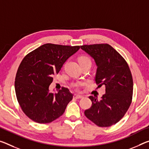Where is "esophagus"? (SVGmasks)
Segmentation results:
<instances>
[{
    "instance_id": "obj_1",
    "label": "esophagus",
    "mask_w": 149,
    "mask_h": 149,
    "mask_svg": "<svg viewBox=\"0 0 149 149\" xmlns=\"http://www.w3.org/2000/svg\"><path fill=\"white\" fill-rule=\"evenodd\" d=\"M82 97H82L81 95H74V98H75V99H81Z\"/></svg>"
}]
</instances>
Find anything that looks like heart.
Returning <instances> with one entry per match:
<instances>
[{"label":"heart","instance_id":"heart-1","mask_svg":"<svg viewBox=\"0 0 149 149\" xmlns=\"http://www.w3.org/2000/svg\"><path fill=\"white\" fill-rule=\"evenodd\" d=\"M78 61L80 63V65H85V64H91V61L90 60V58L87 56H80L78 59ZM85 84V83H75L72 84V87H74V88L77 90L79 88V86H81V85H84Z\"/></svg>","mask_w":149,"mask_h":149}]
</instances>
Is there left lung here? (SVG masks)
I'll return each mask as SVG.
<instances>
[{"mask_svg": "<svg viewBox=\"0 0 149 149\" xmlns=\"http://www.w3.org/2000/svg\"><path fill=\"white\" fill-rule=\"evenodd\" d=\"M81 48L95 60L98 87L103 85L105 87V93L100 100L97 96L89 97L92 105L84 114L96 125L110 127L123 117L131 103L133 91L131 72L125 60L110 45H84Z\"/></svg>", "mask_w": 149, "mask_h": 149, "instance_id": "left-lung-1", "label": "left lung"}]
</instances>
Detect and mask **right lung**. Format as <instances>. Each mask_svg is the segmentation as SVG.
<instances>
[{
	"instance_id": "right-lung-1",
	"label": "right lung",
	"mask_w": 149,
	"mask_h": 149,
	"mask_svg": "<svg viewBox=\"0 0 149 149\" xmlns=\"http://www.w3.org/2000/svg\"><path fill=\"white\" fill-rule=\"evenodd\" d=\"M79 48L45 44L24 58L16 72L15 91L22 111L32 121L49 123L63 114L73 94L65 87L50 93L49 86L54 75Z\"/></svg>"
}]
</instances>
